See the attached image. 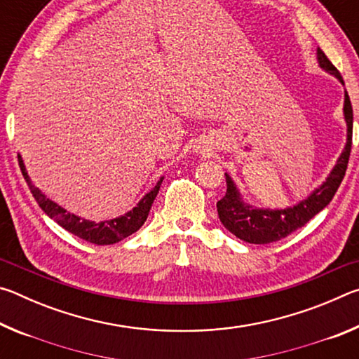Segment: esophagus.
<instances>
[{"label": "esophagus", "instance_id": "34e87169", "mask_svg": "<svg viewBox=\"0 0 359 359\" xmlns=\"http://www.w3.org/2000/svg\"><path fill=\"white\" fill-rule=\"evenodd\" d=\"M204 150H205V149H204Z\"/></svg>", "mask_w": 359, "mask_h": 359}]
</instances>
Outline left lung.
<instances>
[{
  "instance_id": "1",
  "label": "left lung",
  "mask_w": 359,
  "mask_h": 359,
  "mask_svg": "<svg viewBox=\"0 0 359 359\" xmlns=\"http://www.w3.org/2000/svg\"><path fill=\"white\" fill-rule=\"evenodd\" d=\"M317 60L321 69L330 72L340 83L345 85L340 72L327 60L325 52L320 47L317 48ZM344 118L345 123H347V142H345V147L337 158L336 165H334L323 184L315 188L306 199H302V201L294 205H290V208L285 209L253 208V205L242 199V194L239 188L236 187L234 180L229 177L228 172H224V177H226V194L217 203L218 218H220L223 226L229 233H233L236 238L248 242V244H271V242L287 238L288 234L304 226L311 218L323 210L331 203L340 182L344 179L351 151L353 109H351L347 90H345L344 98Z\"/></svg>"
}]
</instances>
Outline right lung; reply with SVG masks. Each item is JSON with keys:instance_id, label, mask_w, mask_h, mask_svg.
I'll return each mask as SVG.
<instances>
[{"instance_id": "right-lung-1", "label": "right lung", "mask_w": 359, "mask_h": 359, "mask_svg": "<svg viewBox=\"0 0 359 359\" xmlns=\"http://www.w3.org/2000/svg\"><path fill=\"white\" fill-rule=\"evenodd\" d=\"M19 166L23 177H25L29 187V190H32L34 199L39 204V208L44 210L48 217L53 218L60 226L69 231L71 234H74L77 238L96 245H111L115 244V242H120L125 238H128L133 233H136V231L142 226L144 222L147 220L150 208L155 201L158 190H160V185L163 182L161 177L156 182V185L136 204V208H133L130 212H126V214L104 222H90L87 218H81L71 214V212L63 209L62 205H58L57 203H53L52 199H48L38 187H34L32 184V179H29L20 155Z\"/></svg>"}]
</instances>
